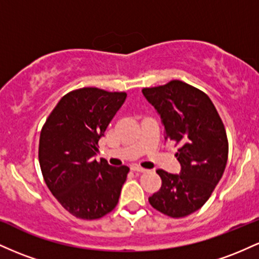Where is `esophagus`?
Segmentation results:
<instances>
[{
  "instance_id": "34e87169",
  "label": "esophagus",
  "mask_w": 259,
  "mask_h": 259,
  "mask_svg": "<svg viewBox=\"0 0 259 259\" xmlns=\"http://www.w3.org/2000/svg\"><path fill=\"white\" fill-rule=\"evenodd\" d=\"M132 170H134V171H138V173H145V171H147L146 169H144V168L139 167V165H133V167H132Z\"/></svg>"
}]
</instances>
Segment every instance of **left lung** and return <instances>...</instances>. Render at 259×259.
I'll return each instance as SVG.
<instances>
[{
	"mask_svg": "<svg viewBox=\"0 0 259 259\" xmlns=\"http://www.w3.org/2000/svg\"><path fill=\"white\" fill-rule=\"evenodd\" d=\"M164 125L165 140L181 147L179 174L158 169L159 191L151 206L171 218H183L206 203L222 179L228 160V139L214 105L204 92L180 80L142 90Z\"/></svg>",
	"mask_w": 259,
	"mask_h": 259,
	"instance_id": "obj_1",
	"label": "left lung"
}]
</instances>
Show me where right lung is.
<instances>
[{
	"label": "right lung",
	"instance_id": "obj_1",
	"mask_svg": "<svg viewBox=\"0 0 259 259\" xmlns=\"http://www.w3.org/2000/svg\"><path fill=\"white\" fill-rule=\"evenodd\" d=\"M125 92L82 88L67 94L41 130L38 162L45 183L70 214L92 221L114 209L129 168L97 162L99 140Z\"/></svg>",
	"mask_w": 259,
	"mask_h": 259
}]
</instances>
